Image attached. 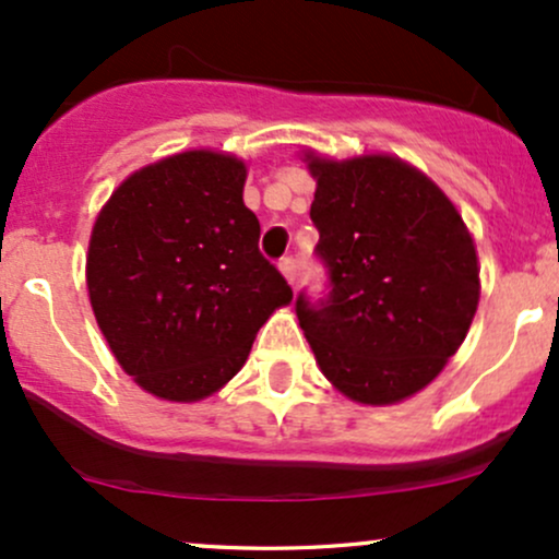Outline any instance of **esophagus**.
Masks as SVG:
<instances>
[{"instance_id":"esophagus-1","label":"esophagus","mask_w":559,"mask_h":559,"mask_svg":"<svg viewBox=\"0 0 559 559\" xmlns=\"http://www.w3.org/2000/svg\"><path fill=\"white\" fill-rule=\"evenodd\" d=\"M278 271L288 281V284L294 286V281H297V262H294L292 258H284L278 262Z\"/></svg>"}]
</instances>
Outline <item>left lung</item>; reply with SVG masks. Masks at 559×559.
<instances>
[{"instance_id":"left-lung-1","label":"left lung","mask_w":559,"mask_h":559,"mask_svg":"<svg viewBox=\"0 0 559 559\" xmlns=\"http://www.w3.org/2000/svg\"><path fill=\"white\" fill-rule=\"evenodd\" d=\"M316 178L310 217L331 273L297 318L320 373L346 400L389 407L447 368L480 299L476 241L454 202L396 155L301 152Z\"/></svg>"}]
</instances>
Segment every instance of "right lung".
Wrapping results in <instances>:
<instances>
[{"mask_svg": "<svg viewBox=\"0 0 559 559\" xmlns=\"http://www.w3.org/2000/svg\"><path fill=\"white\" fill-rule=\"evenodd\" d=\"M247 163L186 150L133 170L96 215L88 301L120 368L146 394L199 402L247 362L292 288L260 254Z\"/></svg>", "mask_w": 559, "mask_h": 559, "instance_id": "right-lung-1", "label": "right lung"}]
</instances>
